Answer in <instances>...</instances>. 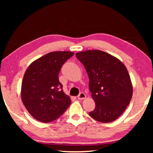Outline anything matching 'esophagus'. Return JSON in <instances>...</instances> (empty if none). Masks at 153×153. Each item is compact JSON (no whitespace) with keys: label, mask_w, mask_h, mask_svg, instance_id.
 Here are the masks:
<instances>
[{"label":"esophagus","mask_w":153,"mask_h":153,"mask_svg":"<svg viewBox=\"0 0 153 153\" xmlns=\"http://www.w3.org/2000/svg\"><path fill=\"white\" fill-rule=\"evenodd\" d=\"M85 94L84 93H83V92H81V93H80L79 94V95L77 96V98H78L79 100H83L85 99Z\"/></svg>","instance_id":"esophagus-1"}]
</instances>
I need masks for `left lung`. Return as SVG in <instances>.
<instances>
[{"label": "left lung", "mask_w": 153, "mask_h": 153, "mask_svg": "<svg viewBox=\"0 0 153 153\" xmlns=\"http://www.w3.org/2000/svg\"><path fill=\"white\" fill-rule=\"evenodd\" d=\"M89 77V89L95 108L89 116L101 123L116 120L132 97V85L127 68L118 58L100 50L76 53Z\"/></svg>", "instance_id": "1"}]
</instances>
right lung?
<instances>
[{
	"label": "right lung",
	"mask_w": 153,
	"mask_h": 153,
	"mask_svg": "<svg viewBox=\"0 0 153 153\" xmlns=\"http://www.w3.org/2000/svg\"><path fill=\"white\" fill-rule=\"evenodd\" d=\"M74 55L70 51H53L32 62L25 72L22 99L31 116L47 123L59 118L71 104L58 79L60 69Z\"/></svg>",
	"instance_id": "1"
}]
</instances>
